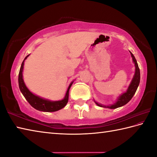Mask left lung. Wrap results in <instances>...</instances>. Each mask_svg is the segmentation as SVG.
<instances>
[{"label": "left lung", "mask_w": 157, "mask_h": 157, "mask_svg": "<svg viewBox=\"0 0 157 157\" xmlns=\"http://www.w3.org/2000/svg\"><path fill=\"white\" fill-rule=\"evenodd\" d=\"M130 53H131L132 58H133V61L135 64V67H136V71H135L134 76L133 79H132V81L131 82V84H129V86H128L127 92H125V93H124L123 94H122L121 96L118 98V99L116 101V103H114L113 104H111V105H102V104L97 103L94 101L95 103H96L98 106L102 107H106V108H109V109L118 108V107L123 106L126 105L128 102H129V101L132 99V97H133V95L135 94V93H136L140 82V71L139 69V67H138L136 58H135L133 54H132L131 52Z\"/></svg>", "instance_id": "obj_1"}]
</instances>
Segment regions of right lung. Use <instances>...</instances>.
I'll list each match as a JSON object with an SVG mask.
<instances>
[{
	"label": "right lung",
	"instance_id": "obj_1",
	"mask_svg": "<svg viewBox=\"0 0 157 157\" xmlns=\"http://www.w3.org/2000/svg\"><path fill=\"white\" fill-rule=\"evenodd\" d=\"M29 55L30 54L26 56V58H24V60H23L22 63H21L19 72V76H18V84H19V88L21 93H22L24 97H25V99H26L28 102L30 103V105L35 109L39 110V111L52 112H56L58 110H60L63 108V107L67 105V103H68L69 89L71 86V85L73 84V81L69 84L64 99L60 101H52L48 99H45L44 98H41L39 96H36L35 94H34L26 86L25 84H24L22 75L24 60L26 59L27 57L29 56Z\"/></svg>",
	"mask_w": 157,
	"mask_h": 157
}]
</instances>
